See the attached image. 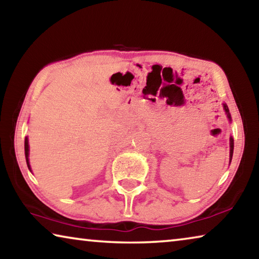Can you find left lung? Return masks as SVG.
<instances>
[{
  "label": "left lung",
  "mask_w": 259,
  "mask_h": 259,
  "mask_svg": "<svg viewBox=\"0 0 259 259\" xmlns=\"http://www.w3.org/2000/svg\"><path fill=\"white\" fill-rule=\"evenodd\" d=\"M224 105V109H225V112H226V115H227V117H229V120L231 121V114H230V111H229V107L226 106V104H223ZM233 148H234V140H233V138H230V162H231V160H232V156H233Z\"/></svg>",
  "instance_id": "left-lung-1"
}]
</instances>
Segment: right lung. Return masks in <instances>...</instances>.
Segmentation results:
<instances>
[{
	"label": "right lung",
	"mask_w": 259,
	"mask_h": 259,
	"mask_svg": "<svg viewBox=\"0 0 259 259\" xmlns=\"http://www.w3.org/2000/svg\"><path fill=\"white\" fill-rule=\"evenodd\" d=\"M28 155H29V145H28V138H25V156H26V162H27V166L30 170V165H29V160H28Z\"/></svg>",
	"instance_id": "right-lung-1"
}]
</instances>
